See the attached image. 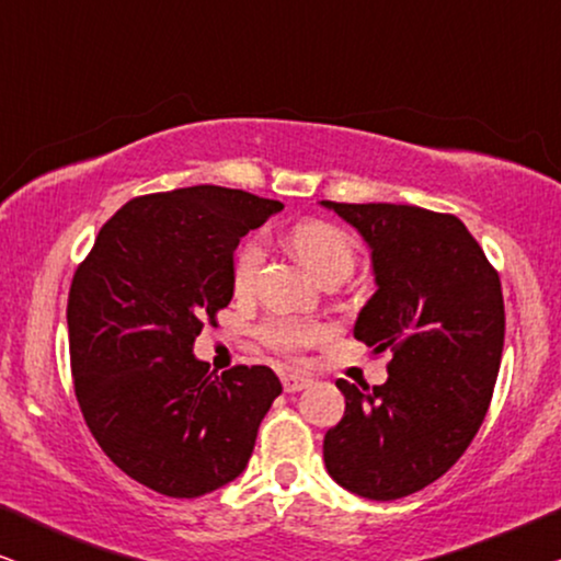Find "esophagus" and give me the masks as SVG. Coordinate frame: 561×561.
I'll return each mask as SVG.
<instances>
[{
	"instance_id": "obj_1",
	"label": "esophagus",
	"mask_w": 561,
	"mask_h": 561,
	"mask_svg": "<svg viewBox=\"0 0 561 561\" xmlns=\"http://www.w3.org/2000/svg\"><path fill=\"white\" fill-rule=\"evenodd\" d=\"M280 382H283V390H286V393H298V390L311 386V378H306V375H298V373H283Z\"/></svg>"
}]
</instances>
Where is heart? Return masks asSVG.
I'll return each instance as SVG.
<instances>
[{
    "mask_svg": "<svg viewBox=\"0 0 561 561\" xmlns=\"http://www.w3.org/2000/svg\"><path fill=\"white\" fill-rule=\"evenodd\" d=\"M290 248L319 280L347 278L355 267V244H352L350 234L336 225H329V221L306 219L296 225L290 229ZM265 240L260 234L242 242L232 267V286L237 294H248L255 288L257 275L265 265ZM257 336L265 347L290 357L324 340L327 327L313 319L273 317L257 327Z\"/></svg>",
    "mask_w": 561,
    "mask_h": 561,
    "instance_id": "1",
    "label": "heart"
}]
</instances>
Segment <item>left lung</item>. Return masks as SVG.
<instances>
[{"label":"left lung","mask_w":561,"mask_h":561,"mask_svg":"<svg viewBox=\"0 0 561 561\" xmlns=\"http://www.w3.org/2000/svg\"><path fill=\"white\" fill-rule=\"evenodd\" d=\"M363 234L375 290L355 340L390 352L382 386H352L324 436L327 472L370 501L439 480L478 434L503 355L497 271L455 214L409 204L321 202Z\"/></svg>","instance_id":"left-lung-1"}]
</instances>
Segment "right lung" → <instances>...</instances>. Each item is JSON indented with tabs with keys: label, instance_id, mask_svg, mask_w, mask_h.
<instances>
[{
	"label": "right lung",
	"instance_id": "add662e5",
	"mask_svg": "<svg viewBox=\"0 0 561 561\" xmlns=\"http://www.w3.org/2000/svg\"><path fill=\"white\" fill-rule=\"evenodd\" d=\"M283 204L240 188L137 196L99 229L68 290V350L83 421L122 472L168 497L232 482L280 380L265 365L211 373L194 357L232 301L237 244Z\"/></svg>",
	"mask_w": 561,
	"mask_h": 561
}]
</instances>
